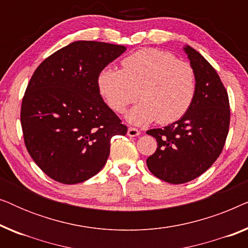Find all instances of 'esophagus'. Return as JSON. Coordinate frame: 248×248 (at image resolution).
<instances>
[{
  "instance_id": "34e87169",
  "label": "esophagus",
  "mask_w": 248,
  "mask_h": 248,
  "mask_svg": "<svg viewBox=\"0 0 248 248\" xmlns=\"http://www.w3.org/2000/svg\"><path fill=\"white\" fill-rule=\"evenodd\" d=\"M141 132L138 130V128L135 127H128L127 130V135L128 137H138V135H140Z\"/></svg>"
}]
</instances>
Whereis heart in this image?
<instances>
[{
  "label": "heart",
  "instance_id": "1",
  "mask_svg": "<svg viewBox=\"0 0 248 248\" xmlns=\"http://www.w3.org/2000/svg\"><path fill=\"white\" fill-rule=\"evenodd\" d=\"M122 70L105 67L98 74V90L108 106L123 113L137 98L127 120L147 125L157 120L167 125L181 120L196 94V74L188 62L158 48H142L122 60Z\"/></svg>",
  "mask_w": 248,
  "mask_h": 248
}]
</instances>
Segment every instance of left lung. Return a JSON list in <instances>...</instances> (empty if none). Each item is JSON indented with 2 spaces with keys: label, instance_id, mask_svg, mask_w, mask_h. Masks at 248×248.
Segmentation results:
<instances>
[{
  "label": "left lung",
  "instance_id": "left-lung-1",
  "mask_svg": "<svg viewBox=\"0 0 248 248\" xmlns=\"http://www.w3.org/2000/svg\"><path fill=\"white\" fill-rule=\"evenodd\" d=\"M196 74V94L187 113L164 128L147 131L158 148L147 166L159 179L183 184L199 177L221 154L230 123L228 93L211 64L184 47Z\"/></svg>",
  "mask_w": 248,
  "mask_h": 248
}]
</instances>
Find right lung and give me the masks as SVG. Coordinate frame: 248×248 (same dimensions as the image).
<instances>
[{
    "instance_id": "obj_1",
    "label": "right lung",
    "mask_w": 248,
    "mask_h": 248,
    "mask_svg": "<svg viewBox=\"0 0 248 248\" xmlns=\"http://www.w3.org/2000/svg\"><path fill=\"white\" fill-rule=\"evenodd\" d=\"M126 47L74 42L44 60L22 98L21 127L27 150L54 181L78 184L106 164L110 140L126 125L105 104L98 74Z\"/></svg>"
}]
</instances>
